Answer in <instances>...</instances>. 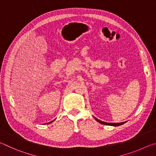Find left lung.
<instances>
[{"mask_svg":"<svg viewBox=\"0 0 156 156\" xmlns=\"http://www.w3.org/2000/svg\"><path fill=\"white\" fill-rule=\"evenodd\" d=\"M95 120H96L97 122H100V124H102V125H109V126H120V125H123L125 122H121V123H108V122H102V121H100L98 119H97V118H94Z\"/></svg>","mask_w":156,"mask_h":156,"instance_id":"8db88e82","label":"left lung"}]
</instances>
